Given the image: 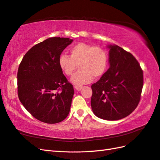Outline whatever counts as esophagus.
Here are the masks:
<instances>
[{
  "mask_svg": "<svg viewBox=\"0 0 160 160\" xmlns=\"http://www.w3.org/2000/svg\"><path fill=\"white\" fill-rule=\"evenodd\" d=\"M82 86H78V85L75 86V89H76L77 91H80L82 89Z\"/></svg>",
  "mask_w": 160,
  "mask_h": 160,
  "instance_id": "esophagus-1",
  "label": "esophagus"
}]
</instances>
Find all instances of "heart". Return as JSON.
<instances>
[{"label": "heart", "mask_w": 160, "mask_h": 160, "mask_svg": "<svg viewBox=\"0 0 160 160\" xmlns=\"http://www.w3.org/2000/svg\"><path fill=\"white\" fill-rule=\"evenodd\" d=\"M108 54L100 47L80 42L70 49V56L62 54L58 58V66L66 76H71V81L76 85H82L91 82L93 78H99L106 72L108 67Z\"/></svg>", "instance_id": "obj_1"}]
</instances>
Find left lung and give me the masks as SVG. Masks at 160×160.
<instances>
[{"mask_svg":"<svg viewBox=\"0 0 160 160\" xmlns=\"http://www.w3.org/2000/svg\"><path fill=\"white\" fill-rule=\"evenodd\" d=\"M109 69L91 85V108L97 117L118 120L133 111L140 102L143 71L135 58L118 45H108Z\"/></svg>","mask_w":160,"mask_h":160,"instance_id":"8db88e82","label":"left lung"}]
</instances>
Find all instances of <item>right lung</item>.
I'll list each match as a JSON object with an SVG mask.
<instances>
[{"label": "right lung", "mask_w": 160, "mask_h": 160, "mask_svg": "<svg viewBox=\"0 0 160 160\" xmlns=\"http://www.w3.org/2000/svg\"><path fill=\"white\" fill-rule=\"evenodd\" d=\"M72 42L69 38H49L32 47L19 65V100L32 116L45 123H58L69 115L74 90L60 69L58 58Z\"/></svg>", "instance_id": "obj_1"}]
</instances>
